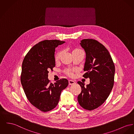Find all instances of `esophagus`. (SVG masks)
<instances>
[{
    "mask_svg": "<svg viewBox=\"0 0 134 134\" xmlns=\"http://www.w3.org/2000/svg\"><path fill=\"white\" fill-rule=\"evenodd\" d=\"M68 82H69V85H74L75 83V82L73 81V80H69Z\"/></svg>",
    "mask_w": 134,
    "mask_h": 134,
    "instance_id": "obj_1",
    "label": "esophagus"
}]
</instances>
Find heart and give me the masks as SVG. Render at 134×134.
Here are the masks:
<instances>
[{
    "mask_svg": "<svg viewBox=\"0 0 134 134\" xmlns=\"http://www.w3.org/2000/svg\"><path fill=\"white\" fill-rule=\"evenodd\" d=\"M83 52L82 49H80V48H74L73 49L72 51V54L78 53V52ZM62 52L61 51H59V52H57L54 55V60L56 62H58L61 55H62ZM75 71V70L74 69H67L66 70H65L64 72L66 74H67L68 76H72L73 75V73Z\"/></svg>",
    "mask_w": 134,
    "mask_h": 134,
    "instance_id": "obj_1",
    "label": "heart"
}]
</instances>
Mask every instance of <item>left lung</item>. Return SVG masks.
I'll use <instances>...</instances> for the list:
<instances>
[{"label": "left lung", "mask_w": 134, "mask_h": 134, "mask_svg": "<svg viewBox=\"0 0 134 134\" xmlns=\"http://www.w3.org/2000/svg\"><path fill=\"white\" fill-rule=\"evenodd\" d=\"M86 52V61L83 75L90 79V83H77L82 91L77 97L82 108L91 111L100 106L106 100L113 87L115 65L107 49L99 42L92 39H83L80 43Z\"/></svg>", "instance_id": "left-lung-1"}]
</instances>
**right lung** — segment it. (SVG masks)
<instances>
[{
    "instance_id": "1",
    "label": "right lung",
    "mask_w": 134,
    "mask_h": 134,
    "mask_svg": "<svg viewBox=\"0 0 134 134\" xmlns=\"http://www.w3.org/2000/svg\"><path fill=\"white\" fill-rule=\"evenodd\" d=\"M65 42L46 40L34 46L25 56L22 64L21 82L27 98L42 112L53 109L59 102L61 93L68 85L66 79L54 83L48 73L55 67V48Z\"/></svg>"
}]
</instances>
